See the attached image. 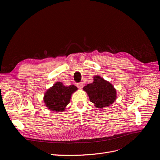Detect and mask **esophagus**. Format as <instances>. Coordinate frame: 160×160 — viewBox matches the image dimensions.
Returning a JSON list of instances; mask_svg holds the SVG:
<instances>
[{"instance_id": "esophagus-1", "label": "esophagus", "mask_w": 160, "mask_h": 160, "mask_svg": "<svg viewBox=\"0 0 160 160\" xmlns=\"http://www.w3.org/2000/svg\"><path fill=\"white\" fill-rule=\"evenodd\" d=\"M77 85V88H78L79 89H82L83 88V82H80V83H78Z\"/></svg>"}]
</instances>
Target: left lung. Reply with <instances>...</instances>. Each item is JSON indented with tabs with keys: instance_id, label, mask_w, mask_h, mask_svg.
Segmentation results:
<instances>
[{
	"instance_id": "1",
	"label": "left lung",
	"mask_w": 160,
	"mask_h": 160,
	"mask_svg": "<svg viewBox=\"0 0 160 160\" xmlns=\"http://www.w3.org/2000/svg\"><path fill=\"white\" fill-rule=\"evenodd\" d=\"M88 94L90 101L98 108H106L112 104L116 99V90L109 82L99 76L94 77L92 83L83 88Z\"/></svg>"
}]
</instances>
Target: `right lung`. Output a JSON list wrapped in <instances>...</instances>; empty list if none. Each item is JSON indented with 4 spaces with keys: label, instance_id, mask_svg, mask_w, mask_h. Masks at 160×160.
<instances>
[{
    "label": "right lung",
    "instance_id": "right-lung-1",
    "mask_svg": "<svg viewBox=\"0 0 160 160\" xmlns=\"http://www.w3.org/2000/svg\"><path fill=\"white\" fill-rule=\"evenodd\" d=\"M77 90L73 85L65 87L61 82H57L48 89L44 96V102L51 111L61 112L70 103L71 94Z\"/></svg>",
    "mask_w": 160,
    "mask_h": 160
}]
</instances>
